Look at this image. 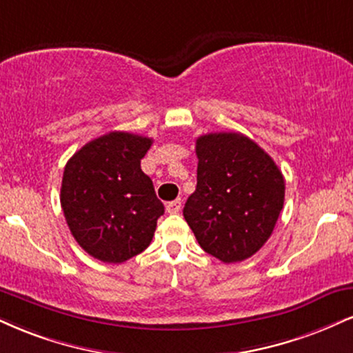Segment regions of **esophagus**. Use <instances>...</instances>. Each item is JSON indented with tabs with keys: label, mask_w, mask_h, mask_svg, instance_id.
<instances>
[{
	"label": "esophagus",
	"mask_w": 353,
	"mask_h": 353,
	"mask_svg": "<svg viewBox=\"0 0 353 353\" xmlns=\"http://www.w3.org/2000/svg\"><path fill=\"white\" fill-rule=\"evenodd\" d=\"M181 209H182L181 201H172L165 205V212H168V214H179Z\"/></svg>",
	"instance_id": "34e87169"
}]
</instances>
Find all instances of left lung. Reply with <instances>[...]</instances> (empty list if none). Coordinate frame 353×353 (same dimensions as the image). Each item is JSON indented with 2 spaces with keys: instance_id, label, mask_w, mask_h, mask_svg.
I'll list each match as a JSON object with an SVG mask.
<instances>
[{
  "instance_id": "8db88e82",
  "label": "left lung",
  "mask_w": 353,
  "mask_h": 353,
  "mask_svg": "<svg viewBox=\"0 0 353 353\" xmlns=\"http://www.w3.org/2000/svg\"><path fill=\"white\" fill-rule=\"evenodd\" d=\"M197 188L184 219L203 252L243 261L268 241L284 203V177L268 152L241 133L195 141Z\"/></svg>"
}]
</instances>
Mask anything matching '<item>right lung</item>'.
<instances>
[{
  "label": "right lung",
  "mask_w": 353,
  "mask_h": 353,
  "mask_svg": "<svg viewBox=\"0 0 353 353\" xmlns=\"http://www.w3.org/2000/svg\"><path fill=\"white\" fill-rule=\"evenodd\" d=\"M152 139L112 131L92 139L65 164L61 205L74 239L90 256L123 263L151 243L164 214L141 159Z\"/></svg>",
  "instance_id": "obj_1"
}]
</instances>
